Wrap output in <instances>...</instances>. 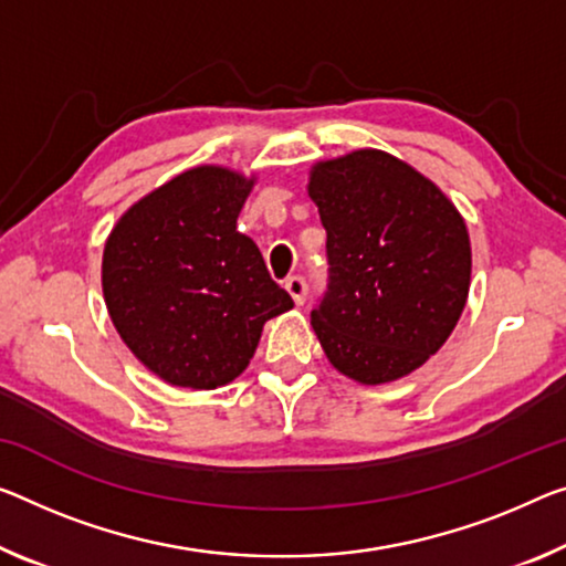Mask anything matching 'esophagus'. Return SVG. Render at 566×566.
Returning a JSON list of instances; mask_svg holds the SVG:
<instances>
[{
    "label": "esophagus",
    "instance_id": "esophagus-1",
    "mask_svg": "<svg viewBox=\"0 0 566 566\" xmlns=\"http://www.w3.org/2000/svg\"><path fill=\"white\" fill-rule=\"evenodd\" d=\"M285 291L291 293V298H293L295 306H301V303L306 301V281H303L301 275L289 277V281H285Z\"/></svg>",
    "mask_w": 566,
    "mask_h": 566
}]
</instances>
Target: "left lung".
Returning <instances> with one entry per match:
<instances>
[{"label": "left lung", "mask_w": 566, "mask_h": 566, "mask_svg": "<svg viewBox=\"0 0 566 566\" xmlns=\"http://www.w3.org/2000/svg\"><path fill=\"white\" fill-rule=\"evenodd\" d=\"M328 293L311 311L326 359L359 385L420 369L453 334L471 289V238L448 195L379 149L316 161Z\"/></svg>", "instance_id": "left-lung-1"}]
</instances>
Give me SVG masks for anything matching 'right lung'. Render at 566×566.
<instances>
[{
	"instance_id": "obj_1",
	"label": "right lung",
	"mask_w": 566,
	"mask_h": 566,
	"mask_svg": "<svg viewBox=\"0 0 566 566\" xmlns=\"http://www.w3.org/2000/svg\"><path fill=\"white\" fill-rule=\"evenodd\" d=\"M258 177L202 164L118 217L103 248L108 316L174 387L214 389L248 369L265 321L293 308L238 217Z\"/></svg>"
}]
</instances>
